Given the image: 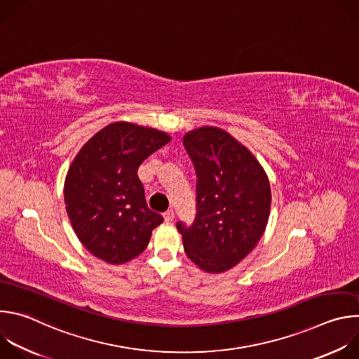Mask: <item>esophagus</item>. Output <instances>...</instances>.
I'll return each mask as SVG.
<instances>
[{
  "instance_id": "obj_1",
  "label": "esophagus",
  "mask_w": 359,
  "mask_h": 359,
  "mask_svg": "<svg viewBox=\"0 0 359 359\" xmlns=\"http://www.w3.org/2000/svg\"><path fill=\"white\" fill-rule=\"evenodd\" d=\"M163 217H165V220H166L168 223L173 222V219H175V212H173V209H169V210H166V212L163 213Z\"/></svg>"
}]
</instances>
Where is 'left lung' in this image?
<instances>
[{"mask_svg":"<svg viewBox=\"0 0 359 359\" xmlns=\"http://www.w3.org/2000/svg\"><path fill=\"white\" fill-rule=\"evenodd\" d=\"M183 144L193 162L196 219L176 224L187 257L208 273H223L262 238L271 206L269 177L251 151L226 130L204 126Z\"/></svg>","mask_w":359,"mask_h":359,"instance_id":"1","label":"left lung"}]
</instances>
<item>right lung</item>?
Returning a JSON list of instances; mask_svg holds the SVG:
<instances>
[{
    "mask_svg": "<svg viewBox=\"0 0 359 359\" xmlns=\"http://www.w3.org/2000/svg\"><path fill=\"white\" fill-rule=\"evenodd\" d=\"M169 140L165 132L115 122L79 150L67 175L65 206L74 231L95 257L109 264L135 259L163 222L147 208L137 169Z\"/></svg>",
    "mask_w": 359,
    "mask_h": 359,
    "instance_id": "obj_1",
    "label": "right lung"
}]
</instances>
